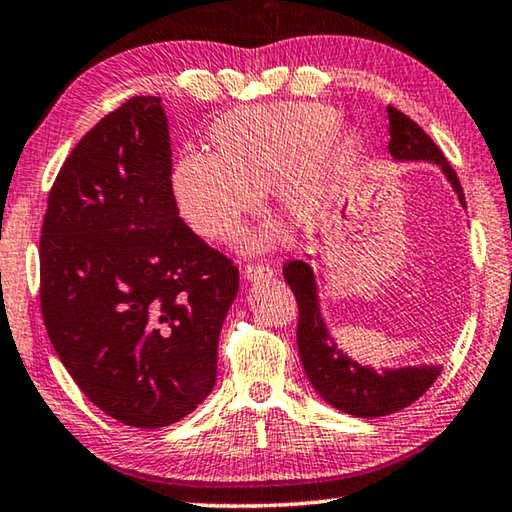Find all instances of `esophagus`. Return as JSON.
<instances>
[{
	"label": "esophagus",
	"instance_id": "esophagus-1",
	"mask_svg": "<svg viewBox=\"0 0 512 512\" xmlns=\"http://www.w3.org/2000/svg\"><path fill=\"white\" fill-rule=\"evenodd\" d=\"M273 269L269 264H246L243 266V278L246 280H259V278H271Z\"/></svg>",
	"mask_w": 512,
	"mask_h": 512
}]
</instances>
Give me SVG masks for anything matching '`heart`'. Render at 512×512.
I'll return each instance as SVG.
<instances>
[{"mask_svg":"<svg viewBox=\"0 0 512 512\" xmlns=\"http://www.w3.org/2000/svg\"><path fill=\"white\" fill-rule=\"evenodd\" d=\"M209 154L184 152L170 173L177 212L198 237L225 243L271 189L273 205L305 227L326 221L358 148L326 104H273L225 113Z\"/></svg>","mask_w":512,"mask_h":512,"instance_id":"obj_1","label":"heart"}]
</instances>
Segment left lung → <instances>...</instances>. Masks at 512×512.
Instances as JSON below:
<instances>
[{"label":"left lung","mask_w":512,"mask_h":512,"mask_svg":"<svg viewBox=\"0 0 512 512\" xmlns=\"http://www.w3.org/2000/svg\"><path fill=\"white\" fill-rule=\"evenodd\" d=\"M387 116L389 136H392L389 154L401 161H435L437 166H442L444 175L449 177L462 207H465V193H462L456 170L451 168L431 136L399 109L387 107ZM282 273H285V280L298 303L296 339L300 362H303L312 387L337 410L362 419L392 415V412H399L415 403L440 376V367L385 369L378 373L348 360L323 326L310 266L294 259V262L282 266Z\"/></svg>","instance_id":"8db88e82"}]
</instances>
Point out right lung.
<instances>
[{"mask_svg":"<svg viewBox=\"0 0 512 512\" xmlns=\"http://www.w3.org/2000/svg\"><path fill=\"white\" fill-rule=\"evenodd\" d=\"M161 97L136 95L68 154L40 230V310L77 387L134 428L189 415L216 380L239 289L177 212Z\"/></svg>","mask_w":512,"mask_h":512,"instance_id":"add662e5","label":"right lung"}]
</instances>
